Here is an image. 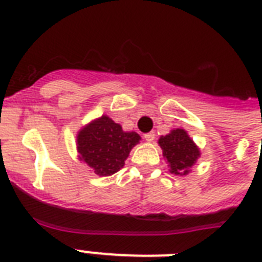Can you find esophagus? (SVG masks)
<instances>
[{"label": "esophagus", "mask_w": 262, "mask_h": 262, "mask_svg": "<svg viewBox=\"0 0 262 262\" xmlns=\"http://www.w3.org/2000/svg\"><path fill=\"white\" fill-rule=\"evenodd\" d=\"M144 139L147 140V141H154V140H155V133H154V132L145 133V135H144Z\"/></svg>", "instance_id": "esophagus-1"}]
</instances>
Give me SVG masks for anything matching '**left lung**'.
Listing matches in <instances>:
<instances>
[{
    "label": "left lung",
    "mask_w": 262,
    "mask_h": 262,
    "mask_svg": "<svg viewBox=\"0 0 262 262\" xmlns=\"http://www.w3.org/2000/svg\"><path fill=\"white\" fill-rule=\"evenodd\" d=\"M159 145L163 149V156L167 159L174 174H187L189 168L200 156L199 148L183 129H175L170 135L162 136Z\"/></svg>",
    "instance_id": "obj_1"
}]
</instances>
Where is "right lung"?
<instances>
[{
    "instance_id": "right-lung-1",
    "label": "right lung",
    "mask_w": 262,
    "mask_h": 262,
    "mask_svg": "<svg viewBox=\"0 0 262 262\" xmlns=\"http://www.w3.org/2000/svg\"><path fill=\"white\" fill-rule=\"evenodd\" d=\"M139 140L137 133L123 132L121 125L103 115L80 130L77 149L80 159L84 160L95 174L107 177L123 167L125 159Z\"/></svg>"
}]
</instances>
